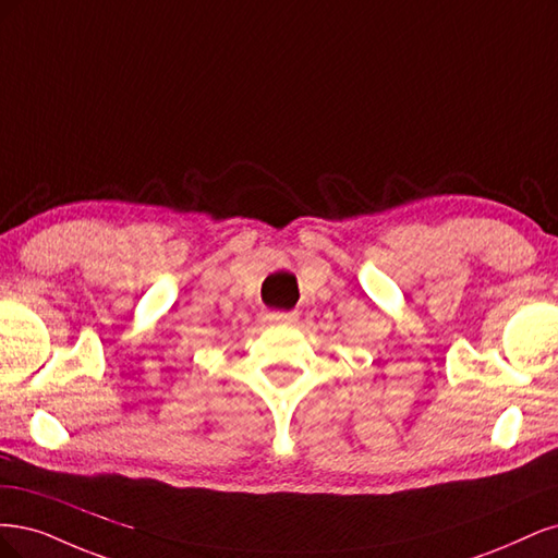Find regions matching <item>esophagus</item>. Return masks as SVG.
<instances>
[{"label": "esophagus", "instance_id": "obj_1", "mask_svg": "<svg viewBox=\"0 0 558 558\" xmlns=\"http://www.w3.org/2000/svg\"><path fill=\"white\" fill-rule=\"evenodd\" d=\"M264 317L268 322H276V325H284V327L296 325V319H299L296 313H276V311H268Z\"/></svg>", "mask_w": 558, "mask_h": 558}]
</instances>
